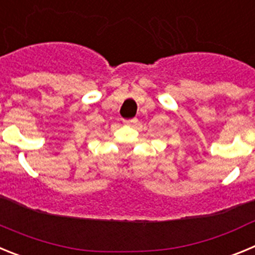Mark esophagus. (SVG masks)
I'll return each mask as SVG.
<instances>
[{
	"mask_svg": "<svg viewBox=\"0 0 255 255\" xmlns=\"http://www.w3.org/2000/svg\"><path fill=\"white\" fill-rule=\"evenodd\" d=\"M138 123V119H129V120H124V124L126 125H134V124Z\"/></svg>",
	"mask_w": 255,
	"mask_h": 255,
	"instance_id": "1",
	"label": "esophagus"
}]
</instances>
